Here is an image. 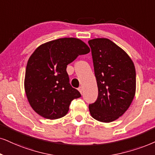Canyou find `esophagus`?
I'll use <instances>...</instances> for the list:
<instances>
[{"instance_id":"obj_1","label":"esophagus","mask_w":155,"mask_h":155,"mask_svg":"<svg viewBox=\"0 0 155 155\" xmlns=\"http://www.w3.org/2000/svg\"><path fill=\"white\" fill-rule=\"evenodd\" d=\"M78 90H79L80 93L82 94V92H83V88H82V87H79V89H78Z\"/></svg>"}]
</instances>
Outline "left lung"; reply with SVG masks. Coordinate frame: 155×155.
I'll use <instances>...</instances> for the list:
<instances>
[{"label": "left lung", "instance_id": "left-lung-1", "mask_svg": "<svg viewBox=\"0 0 155 155\" xmlns=\"http://www.w3.org/2000/svg\"><path fill=\"white\" fill-rule=\"evenodd\" d=\"M98 97L89 109L94 119L111 122L129 108L136 90V71L130 56L108 38L89 41Z\"/></svg>", "mask_w": 155, "mask_h": 155}]
</instances>
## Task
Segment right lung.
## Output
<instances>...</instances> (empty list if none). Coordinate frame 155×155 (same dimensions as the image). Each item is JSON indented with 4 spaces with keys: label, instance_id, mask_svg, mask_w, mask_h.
<instances>
[{
    "label": "right lung",
    "instance_id": "right-lung-1",
    "mask_svg": "<svg viewBox=\"0 0 155 155\" xmlns=\"http://www.w3.org/2000/svg\"><path fill=\"white\" fill-rule=\"evenodd\" d=\"M89 48L80 39L64 38L41 45L29 58L24 87L28 102L39 115L48 119L65 116L69 105L81 94L69 83L68 64Z\"/></svg>",
    "mask_w": 155,
    "mask_h": 155
}]
</instances>
